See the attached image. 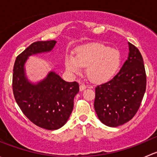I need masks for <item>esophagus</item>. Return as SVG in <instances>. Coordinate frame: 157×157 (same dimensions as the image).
I'll use <instances>...</instances> for the list:
<instances>
[{"instance_id": "1", "label": "esophagus", "mask_w": 157, "mask_h": 157, "mask_svg": "<svg viewBox=\"0 0 157 157\" xmlns=\"http://www.w3.org/2000/svg\"><path fill=\"white\" fill-rule=\"evenodd\" d=\"M86 88V86L85 84H83V83H81V84L80 85V91H83V90H84Z\"/></svg>"}]
</instances>
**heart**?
<instances>
[{
	"mask_svg": "<svg viewBox=\"0 0 157 157\" xmlns=\"http://www.w3.org/2000/svg\"><path fill=\"white\" fill-rule=\"evenodd\" d=\"M120 54L115 48L102 43H90L78 47L75 56L65 58V67L72 75L82 73L86 67V75L90 81L102 83L114 77L120 65Z\"/></svg>",
	"mask_w": 157,
	"mask_h": 157,
	"instance_id": "b5f03b06",
	"label": "heart"
}]
</instances>
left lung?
Wrapping results in <instances>:
<instances>
[{"label": "left lung", "mask_w": 157, "mask_h": 157, "mask_svg": "<svg viewBox=\"0 0 157 157\" xmlns=\"http://www.w3.org/2000/svg\"><path fill=\"white\" fill-rule=\"evenodd\" d=\"M129 53L119 72L96 87L94 108L99 119L109 127L128 122L137 113L146 91L147 77L142 55L128 42Z\"/></svg>", "instance_id": "8db88e82"}]
</instances>
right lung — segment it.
Listing matches in <instances>:
<instances>
[{"label": "right lung", "mask_w": 157, "mask_h": 157, "mask_svg": "<svg viewBox=\"0 0 157 157\" xmlns=\"http://www.w3.org/2000/svg\"><path fill=\"white\" fill-rule=\"evenodd\" d=\"M56 42L38 41L31 44L17 56L13 74V92L19 107L33 124L47 130H57L67 122L79 84L64 81L54 71L37 83H33L26 77L24 65L29 56L51 52Z\"/></svg>", "instance_id": "right-lung-1"}]
</instances>
